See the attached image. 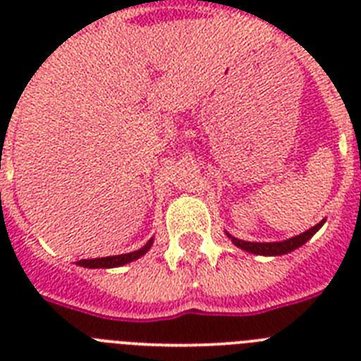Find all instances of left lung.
Listing matches in <instances>:
<instances>
[{
	"mask_svg": "<svg viewBox=\"0 0 361 361\" xmlns=\"http://www.w3.org/2000/svg\"><path fill=\"white\" fill-rule=\"evenodd\" d=\"M324 224H325V219L320 220L317 226H312V228L307 229V231L300 233V235H296V237H291L288 238V240H282V242H245V240H240V238H235L231 233L228 231H226V235H228V238H231L233 244L237 245V247H240V250L247 251V253L262 255V257H280V255H288L291 253V251L302 247V245H304L305 242H307L309 238H311Z\"/></svg>",
	"mask_w": 361,
	"mask_h": 361,
	"instance_id": "1",
	"label": "left lung"
}]
</instances>
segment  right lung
Returning a JSON list of instances; mask_svg holds the SVG:
<instances>
[{"label": "right lung", "mask_w": 361, "mask_h": 361, "mask_svg": "<svg viewBox=\"0 0 361 361\" xmlns=\"http://www.w3.org/2000/svg\"><path fill=\"white\" fill-rule=\"evenodd\" d=\"M153 245V238H149L141 250L132 251V253H124V255H116V257H101V258H86V260H79L78 266L88 267V269H110V267H119L124 266V264H130L137 258H141L142 255H146L149 251V247Z\"/></svg>", "instance_id": "right-lung-1"}]
</instances>
